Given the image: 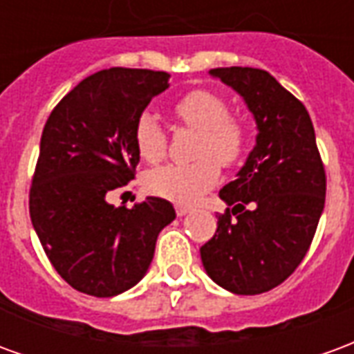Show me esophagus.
I'll list each match as a JSON object with an SVG mask.
<instances>
[{
	"instance_id": "esophagus-1",
	"label": "esophagus",
	"mask_w": 354,
	"mask_h": 354,
	"mask_svg": "<svg viewBox=\"0 0 354 354\" xmlns=\"http://www.w3.org/2000/svg\"><path fill=\"white\" fill-rule=\"evenodd\" d=\"M189 210H192V208H189V207H184V205H176V214L178 216L189 214Z\"/></svg>"
}]
</instances>
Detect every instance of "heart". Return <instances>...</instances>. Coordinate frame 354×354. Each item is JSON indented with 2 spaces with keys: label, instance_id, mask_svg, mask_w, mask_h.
Masks as SVG:
<instances>
[{
  "label": "heart",
  "instance_id": "1",
  "mask_svg": "<svg viewBox=\"0 0 354 354\" xmlns=\"http://www.w3.org/2000/svg\"><path fill=\"white\" fill-rule=\"evenodd\" d=\"M174 115L182 124L199 131L193 147L197 159L151 170L146 176V185L153 195L178 203H192L218 182L220 165L233 167L243 157L248 131L239 117L230 115V106L222 96L205 88L184 94L174 104ZM134 144L147 162L165 159L169 138L153 113H140L134 124Z\"/></svg>",
  "mask_w": 354,
  "mask_h": 354
}]
</instances>
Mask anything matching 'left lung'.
<instances>
[{"label":"left lung","instance_id":"obj_1","mask_svg":"<svg viewBox=\"0 0 354 354\" xmlns=\"http://www.w3.org/2000/svg\"><path fill=\"white\" fill-rule=\"evenodd\" d=\"M212 77L237 91L258 127L245 167L220 189L227 205L201 246L208 277L241 296L279 286L311 246L326 199V172L307 109L271 73L216 68Z\"/></svg>","mask_w":354,"mask_h":354}]
</instances>
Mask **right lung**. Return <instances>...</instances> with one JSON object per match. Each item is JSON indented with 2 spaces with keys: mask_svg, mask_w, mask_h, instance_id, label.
Returning a JSON list of instances; mask_svg holds the SVG:
<instances>
[{
  "mask_svg": "<svg viewBox=\"0 0 354 354\" xmlns=\"http://www.w3.org/2000/svg\"><path fill=\"white\" fill-rule=\"evenodd\" d=\"M169 80L153 70H102L66 94L45 123L30 218L57 273L83 294L111 297L132 288L153 260L161 230L176 218L159 197L132 208L108 203L134 178V124Z\"/></svg>",
  "mask_w": 354,
  "mask_h": 354,
  "instance_id": "right-lung-1",
  "label": "right lung"
}]
</instances>
